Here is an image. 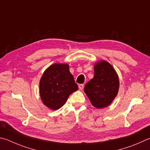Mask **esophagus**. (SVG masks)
Here are the masks:
<instances>
[{
	"label": "esophagus",
	"instance_id": "esophagus-1",
	"mask_svg": "<svg viewBox=\"0 0 150 150\" xmlns=\"http://www.w3.org/2000/svg\"><path fill=\"white\" fill-rule=\"evenodd\" d=\"M78 88H79V89L80 90H82L83 88H84V85L83 84H80L79 86H78Z\"/></svg>",
	"mask_w": 150,
	"mask_h": 150
}]
</instances>
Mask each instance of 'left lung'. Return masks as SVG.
<instances>
[{"mask_svg": "<svg viewBox=\"0 0 150 150\" xmlns=\"http://www.w3.org/2000/svg\"><path fill=\"white\" fill-rule=\"evenodd\" d=\"M119 89L116 71L108 62L101 60L94 66V77L86 84L84 92L93 106L101 109L112 103Z\"/></svg>", "mask_w": 150, "mask_h": 150, "instance_id": "8db88e82", "label": "left lung"}]
</instances>
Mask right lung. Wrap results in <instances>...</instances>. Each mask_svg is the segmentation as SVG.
<instances>
[{
  "label": "right lung",
  "instance_id": "1",
  "mask_svg": "<svg viewBox=\"0 0 150 150\" xmlns=\"http://www.w3.org/2000/svg\"><path fill=\"white\" fill-rule=\"evenodd\" d=\"M78 90L67 64H53L47 68L39 82L41 101L52 110L64 105L71 93Z\"/></svg>",
  "mask_w": 150,
  "mask_h": 150
}]
</instances>
